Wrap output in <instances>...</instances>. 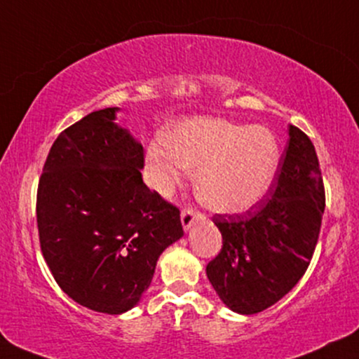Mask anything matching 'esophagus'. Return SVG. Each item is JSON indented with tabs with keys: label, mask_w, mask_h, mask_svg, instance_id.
<instances>
[{
	"label": "esophagus",
	"mask_w": 359,
	"mask_h": 359,
	"mask_svg": "<svg viewBox=\"0 0 359 359\" xmlns=\"http://www.w3.org/2000/svg\"><path fill=\"white\" fill-rule=\"evenodd\" d=\"M198 217H201V213H198L195 208H184L182 210V215H180V219H182V225L185 230H189L190 226H192L195 222H197Z\"/></svg>",
	"instance_id": "esophagus-1"
}]
</instances>
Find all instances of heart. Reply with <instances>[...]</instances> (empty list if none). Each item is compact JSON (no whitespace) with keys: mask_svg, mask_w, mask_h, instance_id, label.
<instances>
[{"mask_svg":"<svg viewBox=\"0 0 359 359\" xmlns=\"http://www.w3.org/2000/svg\"><path fill=\"white\" fill-rule=\"evenodd\" d=\"M164 146L149 149L157 187L167 192L182 180L185 169H197V195L215 212L250 210L270 192L278 174V140L263 126L194 119L167 134Z\"/></svg>","mask_w":359,"mask_h":359,"instance_id":"1","label":"heart"}]
</instances>
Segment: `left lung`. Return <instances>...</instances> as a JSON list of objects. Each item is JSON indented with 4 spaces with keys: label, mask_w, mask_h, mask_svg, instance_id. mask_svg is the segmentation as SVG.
I'll list each match as a JSON object with an SVG mask.
<instances>
[{
    "label": "left lung",
    "mask_w": 359,
    "mask_h": 359,
    "mask_svg": "<svg viewBox=\"0 0 359 359\" xmlns=\"http://www.w3.org/2000/svg\"><path fill=\"white\" fill-rule=\"evenodd\" d=\"M290 139L269 195L243 213H215L222 248L207 276L230 310L253 315L275 305L305 275L321 229L325 185L310 137Z\"/></svg>",
    "instance_id": "left-lung-1"
}]
</instances>
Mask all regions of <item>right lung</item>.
<instances>
[{"instance_id": "add662e5", "label": "right lung", "mask_w": 359, "mask_h": 359, "mask_svg": "<svg viewBox=\"0 0 359 359\" xmlns=\"http://www.w3.org/2000/svg\"><path fill=\"white\" fill-rule=\"evenodd\" d=\"M116 111L90 112L57 135L36 195L54 280L107 315L137 305L161 253L184 235L179 208L142 182L144 147L114 124Z\"/></svg>"}]
</instances>
